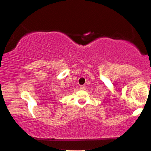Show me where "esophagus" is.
<instances>
[{"mask_svg":"<svg viewBox=\"0 0 151 151\" xmlns=\"http://www.w3.org/2000/svg\"><path fill=\"white\" fill-rule=\"evenodd\" d=\"M80 88L81 90H84L86 88V86H84V85H81L80 86Z\"/></svg>","mask_w":151,"mask_h":151,"instance_id":"34e87169","label":"esophagus"}]
</instances>
